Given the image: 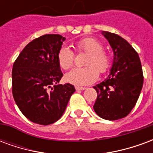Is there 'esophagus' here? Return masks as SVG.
Instances as JSON below:
<instances>
[{
    "label": "esophagus",
    "instance_id": "esophagus-1",
    "mask_svg": "<svg viewBox=\"0 0 153 153\" xmlns=\"http://www.w3.org/2000/svg\"><path fill=\"white\" fill-rule=\"evenodd\" d=\"M75 89H76V91H81V90H85V89H86V88H83V87L76 86V87H75Z\"/></svg>",
    "mask_w": 153,
    "mask_h": 153
}]
</instances>
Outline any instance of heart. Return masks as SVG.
I'll return each instance as SVG.
<instances>
[{
  "mask_svg": "<svg viewBox=\"0 0 153 153\" xmlns=\"http://www.w3.org/2000/svg\"><path fill=\"white\" fill-rule=\"evenodd\" d=\"M77 50L88 53L84 65L86 67L77 68L66 74L65 79L70 83L75 85H88L94 83L100 74L106 73L111 64L110 56L103 51V45L93 38L80 39L75 43ZM74 54L73 51L67 47H61L57 55L59 65L63 70H69L74 65Z\"/></svg>",
  "mask_w": 153,
  "mask_h": 153,
  "instance_id": "obj_1",
  "label": "heart"
}]
</instances>
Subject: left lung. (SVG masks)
I'll use <instances>...</instances> for the list:
<instances>
[{"instance_id": "obj_1", "label": "left lung", "mask_w": 153, "mask_h": 153, "mask_svg": "<svg viewBox=\"0 0 153 153\" xmlns=\"http://www.w3.org/2000/svg\"><path fill=\"white\" fill-rule=\"evenodd\" d=\"M114 53L110 74L93 87L97 93L93 109L101 118L115 120L129 114L138 99L143 75L137 51L119 35L102 31Z\"/></svg>"}]
</instances>
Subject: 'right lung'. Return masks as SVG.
Here are the masks:
<instances>
[{
  "mask_svg": "<svg viewBox=\"0 0 153 153\" xmlns=\"http://www.w3.org/2000/svg\"><path fill=\"white\" fill-rule=\"evenodd\" d=\"M65 38L46 34L30 42L13 65L12 93L19 109L33 123L57 121L75 92L72 84H58L63 74L57 55Z\"/></svg>",
  "mask_w": 153,
  "mask_h": 153,
  "instance_id": "right-lung-1",
  "label": "right lung"
}]
</instances>
